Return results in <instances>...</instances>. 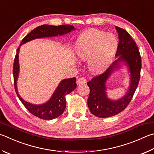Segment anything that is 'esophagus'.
Listing matches in <instances>:
<instances>
[{
    "label": "esophagus",
    "mask_w": 154,
    "mask_h": 154,
    "mask_svg": "<svg viewBox=\"0 0 154 154\" xmlns=\"http://www.w3.org/2000/svg\"><path fill=\"white\" fill-rule=\"evenodd\" d=\"M86 83V79L85 77H79V79H77L78 84H82V83Z\"/></svg>",
    "instance_id": "1"
}]
</instances>
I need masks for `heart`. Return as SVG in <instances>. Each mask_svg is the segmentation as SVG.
Wrapping results in <instances>:
<instances>
[{
	"label": "heart",
	"mask_w": 154,
	"mask_h": 154,
	"mask_svg": "<svg viewBox=\"0 0 154 154\" xmlns=\"http://www.w3.org/2000/svg\"><path fill=\"white\" fill-rule=\"evenodd\" d=\"M117 46L118 42L114 35L97 29H91L78 39L75 53L82 60H88L91 56L89 69L95 73H100L110 65Z\"/></svg>",
	"instance_id": "b5f03b06"
}]
</instances>
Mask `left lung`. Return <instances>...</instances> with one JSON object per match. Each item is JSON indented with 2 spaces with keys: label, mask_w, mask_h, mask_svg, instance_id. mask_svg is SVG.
<instances>
[{
  "label": "left lung",
  "mask_w": 154,
  "mask_h": 154,
  "mask_svg": "<svg viewBox=\"0 0 154 154\" xmlns=\"http://www.w3.org/2000/svg\"><path fill=\"white\" fill-rule=\"evenodd\" d=\"M119 33V45L116 52L118 59L103 73L92 78L87 83L89 88L88 99V108L91 113L99 118H107L121 112L129 104L137 88L141 77V57L138 46L125 29L116 26ZM125 62L131 72V85L128 93L116 101H111L107 98L105 94V82L117 64Z\"/></svg>",
  "instance_id": "left-lung-1"
}]
</instances>
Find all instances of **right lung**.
Returning <instances> with one entry per match:
<instances>
[{"label": "right lung", "instance_id": "right-lung-1", "mask_svg": "<svg viewBox=\"0 0 154 154\" xmlns=\"http://www.w3.org/2000/svg\"><path fill=\"white\" fill-rule=\"evenodd\" d=\"M74 29V27L71 25H61L58 26L42 25L41 26L35 27L29 33L25 36V38L22 40L20 45L33 40V39L63 35ZM19 50V48L17 50L13 69L15 90L19 99L21 100L22 104L24 105L27 110L33 116L44 120H52L57 118L61 115L65 110V96L71 93L76 88V78L73 77L63 80L58 85L51 99L45 104L42 105H33L27 102L21 98L17 90V79L19 69L18 61Z\"/></svg>", "mask_w": 154, "mask_h": 154}]
</instances>
